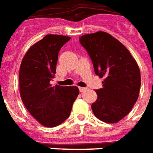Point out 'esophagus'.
<instances>
[{
    "label": "esophagus",
    "instance_id": "esophagus-1",
    "mask_svg": "<svg viewBox=\"0 0 153 153\" xmlns=\"http://www.w3.org/2000/svg\"><path fill=\"white\" fill-rule=\"evenodd\" d=\"M86 90L85 88H83V87H79V91H80V92H84Z\"/></svg>",
    "mask_w": 153,
    "mask_h": 153
}]
</instances>
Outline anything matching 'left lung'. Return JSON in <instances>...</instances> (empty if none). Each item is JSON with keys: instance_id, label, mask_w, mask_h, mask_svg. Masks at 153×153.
Masks as SVG:
<instances>
[{"instance_id": "1", "label": "left lung", "mask_w": 153, "mask_h": 153, "mask_svg": "<svg viewBox=\"0 0 153 153\" xmlns=\"http://www.w3.org/2000/svg\"><path fill=\"white\" fill-rule=\"evenodd\" d=\"M79 42L91 59L95 73L104 77L94 114L105 123H117L133 109L139 95L141 76L129 51L109 33L100 31L82 35Z\"/></svg>"}]
</instances>
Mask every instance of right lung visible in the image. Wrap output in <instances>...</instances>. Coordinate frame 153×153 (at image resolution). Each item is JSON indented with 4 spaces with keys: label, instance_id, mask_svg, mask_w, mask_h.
<instances>
[{
    "label": "right lung",
    "instance_id": "add662e5",
    "mask_svg": "<svg viewBox=\"0 0 153 153\" xmlns=\"http://www.w3.org/2000/svg\"><path fill=\"white\" fill-rule=\"evenodd\" d=\"M70 37L48 34L28 50L19 73V92L31 115L46 127H56L68 119L79 95L76 86H53L58 53Z\"/></svg>",
    "mask_w": 153,
    "mask_h": 153
}]
</instances>
